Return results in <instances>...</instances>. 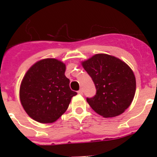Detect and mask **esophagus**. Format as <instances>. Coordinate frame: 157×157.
I'll use <instances>...</instances> for the list:
<instances>
[{
  "label": "esophagus",
  "instance_id": "1",
  "mask_svg": "<svg viewBox=\"0 0 157 157\" xmlns=\"http://www.w3.org/2000/svg\"><path fill=\"white\" fill-rule=\"evenodd\" d=\"M78 94H81V95H82V94H83V90H82V89H80L78 91Z\"/></svg>",
  "mask_w": 157,
  "mask_h": 157
}]
</instances>
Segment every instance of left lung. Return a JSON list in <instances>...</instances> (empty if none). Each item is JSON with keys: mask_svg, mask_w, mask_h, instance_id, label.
Instances as JSON below:
<instances>
[{"mask_svg": "<svg viewBox=\"0 0 157 157\" xmlns=\"http://www.w3.org/2000/svg\"><path fill=\"white\" fill-rule=\"evenodd\" d=\"M82 65L97 90L94 97L86 98L90 106L105 118L122 114L135 94V76L131 68L121 59L103 53L96 54Z\"/></svg>", "mask_w": 157, "mask_h": 157, "instance_id": "obj_1", "label": "left lung"}]
</instances>
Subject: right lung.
<instances>
[{
    "label": "right lung",
    "instance_id": "obj_1",
    "mask_svg": "<svg viewBox=\"0 0 157 157\" xmlns=\"http://www.w3.org/2000/svg\"><path fill=\"white\" fill-rule=\"evenodd\" d=\"M66 66L53 58L41 59L27 71L19 89V98L25 112L33 120L51 123L66 112L72 97L65 76Z\"/></svg>",
    "mask_w": 157,
    "mask_h": 157
}]
</instances>
